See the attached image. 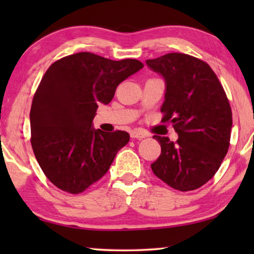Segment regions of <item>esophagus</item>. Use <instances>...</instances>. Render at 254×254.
<instances>
[{
    "instance_id": "34e87169",
    "label": "esophagus",
    "mask_w": 254,
    "mask_h": 254,
    "mask_svg": "<svg viewBox=\"0 0 254 254\" xmlns=\"http://www.w3.org/2000/svg\"><path fill=\"white\" fill-rule=\"evenodd\" d=\"M147 136H148V134L145 133V131L141 130V129H136V130L130 131V137L131 138H144Z\"/></svg>"
}]
</instances>
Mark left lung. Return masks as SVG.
<instances>
[{
  "mask_svg": "<svg viewBox=\"0 0 254 254\" xmlns=\"http://www.w3.org/2000/svg\"><path fill=\"white\" fill-rule=\"evenodd\" d=\"M165 79L163 123H171L178 140L154 135L162 152L151 164L159 179L187 192L213 178L230 145L232 112L217 76L206 62L183 53L147 60Z\"/></svg>",
  "mask_w": 254,
  "mask_h": 254,
  "instance_id": "left-lung-1",
  "label": "left lung"
}]
</instances>
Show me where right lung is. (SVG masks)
Segmentation results:
<instances>
[{
    "instance_id": "add662e5",
    "label": "right lung",
    "mask_w": 254,
    "mask_h": 254,
    "mask_svg": "<svg viewBox=\"0 0 254 254\" xmlns=\"http://www.w3.org/2000/svg\"><path fill=\"white\" fill-rule=\"evenodd\" d=\"M141 68L135 59L113 61L81 52L55 61L45 72L31 106V144L58 189L84 192L128 143L127 131L95 129L92 120L99 104H109L117 86Z\"/></svg>"
}]
</instances>
